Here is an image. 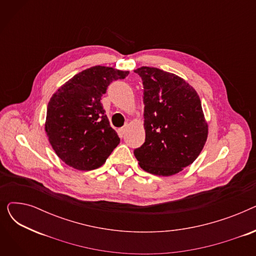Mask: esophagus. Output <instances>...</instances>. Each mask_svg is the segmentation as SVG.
Listing matches in <instances>:
<instances>
[{
  "label": "esophagus",
  "mask_w": 256,
  "mask_h": 256,
  "mask_svg": "<svg viewBox=\"0 0 256 256\" xmlns=\"http://www.w3.org/2000/svg\"><path fill=\"white\" fill-rule=\"evenodd\" d=\"M126 132V128H121L118 130V135H119L121 138H122V137L124 136Z\"/></svg>",
  "instance_id": "34e87169"
}]
</instances>
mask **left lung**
Segmentation results:
<instances>
[{
    "mask_svg": "<svg viewBox=\"0 0 256 256\" xmlns=\"http://www.w3.org/2000/svg\"><path fill=\"white\" fill-rule=\"evenodd\" d=\"M134 72L144 87L145 128V142L134 154L144 171L173 176L194 162L208 139L199 96L174 74L147 66Z\"/></svg>",
    "mask_w": 256,
    "mask_h": 256,
    "instance_id": "obj_1",
    "label": "left lung"
}]
</instances>
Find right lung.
I'll list each match as a JSON object with an SVG mask.
<instances>
[{"label": "right lung", "instance_id": "right-lung-1", "mask_svg": "<svg viewBox=\"0 0 256 256\" xmlns=\"http://www.w3.org/2000/svg\"><path fill=\"white\" fill-rule=\"evenodd\" d=\"M128 74L93 66L76 74L52 94L46 132L52 150L66 165L82 171L96 169L119 144L100 100L113 80Z\"/></svg>", "mask_w": 256, "mask_h": 256}]
</instances>
